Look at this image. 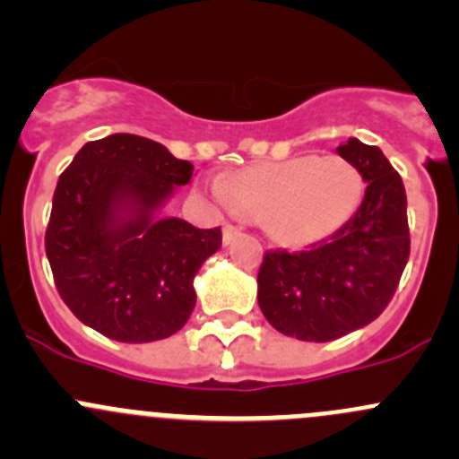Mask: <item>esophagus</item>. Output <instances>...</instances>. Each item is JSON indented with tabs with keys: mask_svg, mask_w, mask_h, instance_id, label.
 Here are the masks:
<instances>
[{
	"mask_svg": "<svg viewBox=\"0 0 459 459\" xmlns=\"http://www.w3.org/2000/svg\"><path fill=\"white\" fill-rule=\"evenodd\" d=\"M239 235V229L233 224H224V229H221V242H224V247H229L230 242H233L235 238Z\"/></svg>",
	"mask_w": 459,
	"mask_h": 459,
	"instance_id": "34e87169",
	"label": "esophagus"
}]
</instances>
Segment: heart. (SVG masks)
<instances>
[{"instance_id":"1","label":"heart","mask_w":459,"mask_h":459,"mask_svg":"<svg viewBox=\"0 0 459 459\" xmlns=\"http://www.w3.org/2000/svg\"><path fill=\"white\" fill-rule=\"evenodd\" d=\"M208 193L224 206L259 217L273 242L308 248L335 235L353 217L362 202L364 179L340 155H295L211 179Z\"/></svg>"}]
</instances>
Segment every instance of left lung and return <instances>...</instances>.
Masks as SVG:
<instances>
[{"instance_id": "left-lung-1", "label": "left lung", "mask_w": 459, "mask_h": 459, "mask_svg": "<svg viewBox=\"0 0 459 459\" xmlns=\"http://www.w3.org/2000/svg\"><path fill=\"white\" fill-rule=\"evenodd\" d=\"M337 152L367 182L359 208L328 242L304 253H266L257 273L264 317L302 342H331L371 324L409 262L402 178L377 146L355 137Z\"/></svg>"}]
</instances>
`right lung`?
<instances>
[{
  "mask_svg": "<svg viewBox=\"0 0 459 459\" xmlns=\"http://www.w3.org/2000/svg\"><path fill=\"white\" fill-rule=\"evenodd\" d=\"M193 164L128 133L88 142L59 178L46 255L55 286L80 322L126 344L166 340L191 317L197 271L221 247L161 208Z\"/></svg>",
  "mask_w": 459,
  "mask_h": 459,
  "instance_id": "obj_1",
  "label": "right lung"
}]
</instances>
